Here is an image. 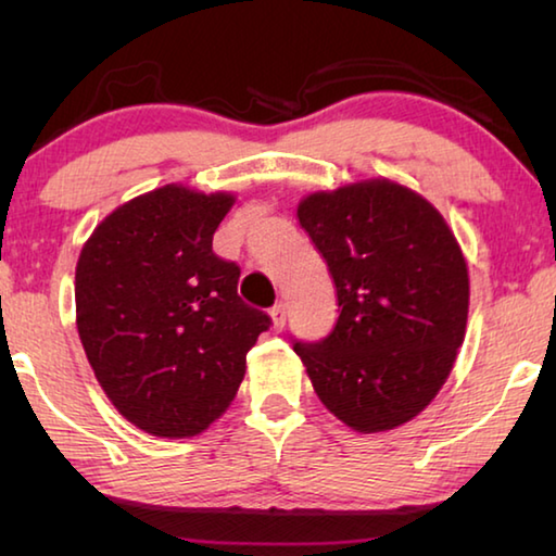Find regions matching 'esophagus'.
<instances>
[{
  "label": "esophagus",
  "instance_id": "1",
  "mask_svg": "<svg viewBox=\"0 0 556 556\" xmlns=\"http://www.w3.org/2000/svg\"><path fill=\"white\" fill-rule=\"evenodd\" d=\"M269 316H271V328H275V331H281V328H285V324H287V306L275 304L269 308Z\"/></svg>",
  "mask_w": 556,
  "mask_h": 556
}]
</instances>
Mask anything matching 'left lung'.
I'll list each match as a JSON object with an SVG mask.
<instances>
[{
    "mask_svg": "<svg viewBox=\"0 0 556 556\" xmlns=\"http://www.w3.org/2000/svg\"><path fill=\"white\" fill-rule=\"evenodd\" d=\"M299 225L331 271L341 316L294 343L318 400L355 431L402 427L437 397L468 321V265L434 205L390 178L306 195Z\"/></svg>",
    "mask_w": 556,
    "mask_h": 556,
    "instance_id": "left-lung-1",
    "label": "left lung"
}]
</instances>
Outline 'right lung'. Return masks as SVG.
<instances>
[{"instance_id": "obj_1", "label": "right lung", "mask_w": 556, "mask_h": 556, "mask_svg": "<svg viewBox=\"0 0 556 556\" xmlns=\"http://www.w3.org/2000/svg\"><path fill=\"white\" fill-rule=\"evenodd\" d=\"M232 193L166 184L102 220L75 267V324L115 409L184 439L230 407L271 318L238 296L240 267L213 252Z\"/></svg>"}]
</instances>
